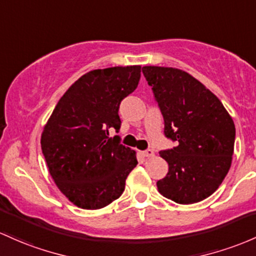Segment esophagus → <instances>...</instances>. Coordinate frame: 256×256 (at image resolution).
<instances>
[{
  "label": "esophagus",
  "instance_id": "34e87169",
  "mask_svg": "<svg viewBox=\"0 0 256 256\" xmlns=\"http://www.w3.org/2000/svg\"><path fill=\"white\" fill-rule=\"evenodd\" d=\"M143 156H147V158H153L154 150H146L144 152H143Z\"/></svg>",
  "mask_w": 256,
  "mask_h": 256
}]
</instances>
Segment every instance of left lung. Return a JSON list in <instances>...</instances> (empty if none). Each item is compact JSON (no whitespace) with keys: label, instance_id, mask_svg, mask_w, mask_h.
<instances>
[{"label":"left lung","instance_id":"8db88e82","mask_svg":"<svg viewBox=\"0 0 256 256\" xmlns=\"http://www.w3.org/2000/svg\"><path fill=\"white\" fill-rule=\"evenodd\" d=\"M164 118V134L178 146L160 152L169 164L156 182L165 198L193 204L212 196L231 168L236 128L222 103L188 72L143 66Z\"/></svg>","mask_w":256,"mask_h":256}]
</instances>
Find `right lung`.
Here are the masks:
<instances>
[{"label": "right lung", "instance_id": "right-lung-1", "mask_svg": "<svg viewBox=\"0 0 256 256\" xmlns=\"http://www.w3.org/2000/svg\"><path fill=\"white\" fill-rule=\"evenodd\" d=\"M141 66H113L82 75L57 103L41 136L42 154L56 184L72 204L104 208L125 190L136 152L120 143L119 106L132 94Z\"/></svg>", "mask_w": 256, "mask_h": 256}]
</instances>
